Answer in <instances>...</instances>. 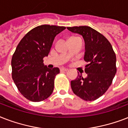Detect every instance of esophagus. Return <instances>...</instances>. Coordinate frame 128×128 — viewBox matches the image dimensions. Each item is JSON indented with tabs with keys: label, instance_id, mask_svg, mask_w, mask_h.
I'll return each mask as SVG.
<instances>
[{
	"label": "esophagus",
	"instance_id": "obj_1",
	"mask_svg": "<svg viewBox=\"0 0 128 128\" xmlns=\"http://www.w3.org/2000/svg\"><path fill=\"white\" fill-rule=\"evenodd\" d=\"M68 69L67 68H62L60 69V72H66V71H68Z\"/></svg>",
	"mask_w": 128,
	"mask_h": 128
}]
</instances>
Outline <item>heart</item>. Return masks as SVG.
Instances as JSON below:
<instances>
[{"instance_id": "heart-1", "label": "heart", "mask_w": 128, "mask_h": 128, "mask_svg": "<svg viewBox=\"0 0 128 128\" xmlns=\"http://www.w3.org/2000/svg\"><path fill=\"white\" fill-rule=\"evenodd\" d=\"M73 38V37H72V38Z\"/></svg>"}]
</instances>
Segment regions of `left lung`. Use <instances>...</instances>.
Instances as JSON below:
<instances>
[{
  "label": "left lung",
  "mask_w": 128,
  "mask_h": 128,
  "mask_svg": "<svg viewBox=\"0 0 128 128\" xmlns=\"http://www.w3.org/2000/svg\"><path fill=\"white\" fill-rule=\"evenodd\" d=\"M72 32L82 35L85 42L84 59L86 78L78 73L71 81L73 92L86 101H94L103 95L112 83L116 73V56L104 36L87 26L67 27Z\"/></svg>",
  "instance_id": "obj_1"
}]
</instances>
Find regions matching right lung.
I'll return each mask as SVG.
<instances>
[{"label":"right lung","mask_w":128,"mask_h":128,"mask_svg":"<svg viewBox=\"0 0 128 128\" xmlns=\"http://www.w3.org/2000/svg\"><path fill=\"white\" fill-rule=\"evenodd\" d=\"M64 26L44 24L30 30L18 44L13 54L12 77L21 94L30 101L41 102L48 98L54 90V78L60 73L44 65L56 35Z\"/></svg>","instance_id":"obj_1"}]
</instances>
